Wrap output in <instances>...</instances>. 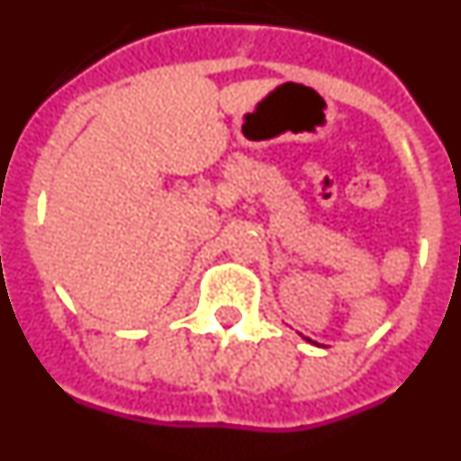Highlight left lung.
Listing matches in <instances>:
<instances>
[{"label": "left lung", "instance_id": "obj_1", "mask_svg": "<svg viewBox=\"0 0 461 461\" xmlns=\"http://www.w3.org/2000/svg\"><path fill=\"white\" fill-rule=\"evenodd\" d=\"M307 341H312V339H307ZM312 344H316V341H312ZM316 346H319V344H316Z\"/></svg>", "mask_w": 461, "mask_h": 461}]
</instances>
